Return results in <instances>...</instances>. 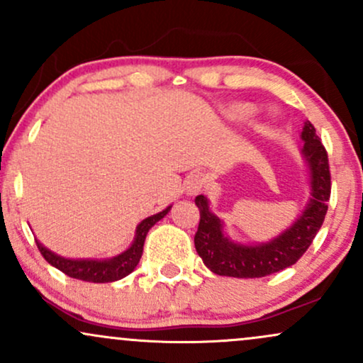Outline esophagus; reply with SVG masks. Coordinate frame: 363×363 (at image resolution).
I'll use <instances>...</instances> for the list:
<instances>
[{
  "label": "esophagus",
  "instance_id": "34e87169",
  "mask_svg": "<svg viewBox=\"0 0 363 363\" xmlns=\"http://www.w3.org/2000/svg\"><path fill=\"white\" fill-rule=\"evenodd\" d=\"M205 184H206V177L203 172H191L184 181V187H186L187 194L199 193V191L205 187Z\"/></svg>",
  "mask_w": 363,
  "mask_h": 363
}]
</instances>
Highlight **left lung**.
Returning <instances> with one entry per match:
<instances>
[{"instance_id":"left-lung-1","label":"left lung","mask_w":363,"mask_h":363,"mask_svg":"<svg viewBox=\"0 0 363 363\" xmlns=\"http://www.w3.org/2000/svg\"><path fill=\"white\" fill-rule=\"evenodd\" d=\"M302 140L306 141L302 150L303 157L311 167V203L301 218L272 242L259 245L234 244L223 235L222 222L210 211L205 196H196L199 225L194 234V245L206 268L215 274L234 278L268 277L295 264L309 249L328 213L331 172L326 148L309 121L303 126Z\"/></svg>"}]
</instances>
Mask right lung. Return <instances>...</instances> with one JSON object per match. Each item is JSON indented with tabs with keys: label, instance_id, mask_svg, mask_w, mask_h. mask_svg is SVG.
<instances>
[{
	"label": "right lung",
	"instance_id": "1",
	"mask_svg": "<svg viewBox=\"0 0 363 363\" xmlns=\"http://www.w3.org/2000/svg\"><path fill=\"white\" fill-rule=\"evenodd\" d=\"M170 206L167 210L160 211V213L148 216L136 228V239L133 242L131 247L126 252L119 254L118 257H112L107 261H91V259H65V257L56 256V254L45 249L43 244L37 242L40 254L44 256V259L52 264L54 268H57L60 272L68 274L69 278H77V280L90 281V283H109L121 280V278L128 277L133 269L136 268V264L140 262L141 254H143V244L145 237H147L150 228L155 225L158 220L164 218L169 213Z\"/></svg>",
	"mask_w": 363,
	"mask_h": 363
}]
</instances>
